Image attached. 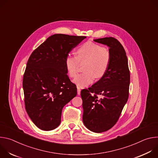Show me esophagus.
Wrapping results in <instances>:
<instances>
[{
	"mask_svg": "<svg viewBox=\"0 0 158 158\" xmlns=\"http://www.w3.org/2000/svg\"><path fill=\"white\" fill-rule=\"evenodd\" d=\"M77 94L80 95V94H81V88L79 87H77Z\"/></svg>",
	"mask_w": 158,
	"mask_h": 158,
	"instance_id": "esophagus-1",
	"label": "esophagus"
}]
</instances>
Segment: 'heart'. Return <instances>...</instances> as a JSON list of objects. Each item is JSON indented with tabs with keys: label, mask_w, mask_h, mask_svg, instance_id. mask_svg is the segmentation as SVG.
Returning a JSON list of instances; mask_svg holds the SVG:
<instances>
[{
	"label": "heart",
	"mask_w": 158,
	"mask_h": 158,
	"mask_svg": "<svg viewBox=\"0 0 158 158\" xmlns=\"http://www.w3.org/2000/svg\"><path fill=\"white\" fill-rule=\"evenodd\" d=\"M77 56L68 54L65 59V66L69 77L74 78L77 75L80 64L85 61V72L74 79V82L79 87H84L92 84L96 79L102 77L107 72L110 61L111 52L101 45L88 41L77 49Z\"/></svg>",
	"instance_id": "heart-1"
}]
</instances>
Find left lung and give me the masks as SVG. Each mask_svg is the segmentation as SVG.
I'll return each mask as SVG.
<instances>
[{
    "instance_id": "1",
    "label": "left lung",
    "mask_w": 158,
    "mask_h": 158,
    "mask_svg": "<svg viewBox=\"0 0 158 158\" xmlns=\"http://www.w3.org/2000/svg\"><path fill=\"white\" fill-rule=\"evenodd\" d=\"M94 40L109 47L111 61L106 74L81 92L82 121L90 131L102 132L116 124L127 101L130 72L125 50L116 39L109 37Z\"/></svg>"
}]
</instances>
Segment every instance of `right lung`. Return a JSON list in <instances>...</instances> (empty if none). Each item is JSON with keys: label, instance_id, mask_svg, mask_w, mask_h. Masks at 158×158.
<instances>
[{"label": "right lung", "instance_id": "obj_1", "mask_svg": "<svg viewBox=\"0 0 158 158\" xmlns=\"http://www.w3.org/2000/svg\"><path fill=\"white\" fill-rule=\"evenodd\" d=\"M85 36L54 34L30 56L23 76L27 114L39 129L51 131L60 123L63 107L77 95L65 66V59Z\"/></svg>", "mask_w": 158, "mask_h": 158}]
</instances>
